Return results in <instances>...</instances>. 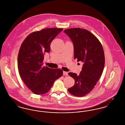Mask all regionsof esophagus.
Instances as JSON below:
<instances>
[{
    "label": "esophagus",
    "instance_id": "1",
    "mask_svg": "<svg viewBox=\"0 0 125 125\" xmlns=\"http://www.w3.org/2000/svg\"><path fill=\"white\" fill-rule=\"evenodd\" d=\"M63 75H68V73L66 72H63Z\"/></svg>",
    "mask_w": 125,
    "mask_h": 125
}]
</instances>
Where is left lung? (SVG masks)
Here are the masks:
<instances>
[{"mask_svg":"<svg viewBox=\"0 0 125 125\" xmlns=\"http://www.w3.org/2000/svg\"><path fill=\"white\" fill-rule=\"evenodd\" d=\"M64 32L73 42L74 58L83 63L79 75L68 73L75 80V83L68 90L73 95L82 97L94 88L103 73L105 64L103 48L97 38L88 30L76 28Z\"/></svg>","mask_w":125,"mask_h":125,"instance_id":"obj_1","label":"left lung"}]
</instances>
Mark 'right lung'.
Masks as SVG:
<instances>
[{
  "instance_id": "1",
  "label": "right lung",
  "mask_w": 125,
  "mask_h": 125,
  "mask_svg": "<svg viewBox=\"0 0 125 125\" xmlns=\"http://www.w3.org/2000/svg\"><path fill=\"white\" fill-rule=\"evenodd\" d=\"M63 29L46 28L30 33L24 39L18 56L19 74L25 84L36 95L47 93L55 80L61 77V69L43 66L45 52H50V45Z\"/></svg>"
}]
</instances>
